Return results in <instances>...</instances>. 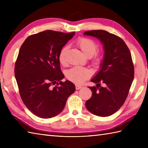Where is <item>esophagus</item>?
Wrapping results in <instances>:
<instances>
[{
  "label": "esophagus",
  "instance_id": "obj_1",
  "mask_svg": "<svg viewBox=\"0 0 148 148\" xmlns=\"http://www.w3.org/2000/svg\"><path fill=\"white\" fill-rule=\"evenodd\" d=\"M81 88H82V86H79V85H78V84H76V89L77 90H79V89H81Z\"/></svg>",
  "mask_w": 148,
  "mask_h": 148
}]
</instances>
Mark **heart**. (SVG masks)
<instances>
[{"label":"heart","mask_w":148,"mask_h":148,"mask_svg":"<svg viewBox=\"0 0 148 148\" xmlns=\"http://www.w3.org/2000/svg\"><path fill=\"white\" fill-rule=\"evenodd\" d=\"M77 44L85 55L88 57L92 56L98 49V45L95 40L87 37H81L77 40ZM68 49L69 46H65L59 53V62L63 65L67 64L65 53L67 51ZM100 60V56L97 53L94 57V62L98 63ZM91 75H92V72L88 69L81 67H74L66 72V77L67 78V79L77 84L83 83L84 81L89 78Z\"/></svg>","instance_id":"1"}]
</instances>
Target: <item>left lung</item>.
Listing matches in <instances>:
<instances>
[{
    "label": "left lung",
    "instance_id": "obj_1",
    "mask_svg": "<svg viewBox=\"0 0 148 148\" xmlns=\"http://www.w3.org/2000/svg\"><path fill=\"white\" fill-rule=\"evenodd\" d=\"M84 35L99 39L104 49L100 70L91 80L97 86L89 87L92 96L86 102V108L97 116H111L124 103L134 79L131 53L123 40L107 31L89 30ZM100 83L103 87L100 86Z\"/></svg>",
    "mask_w": 148,
    "mask_h": 148
}]
</instances>
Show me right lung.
I'll list each match as a JSON object with an SVG mask.
<instances>
[{
	"instance_id": "add662e5",
	"label": "right lung",
	"mask_w": 148,
	"mask_h": 148,
	"mask_svg": "<svg viewBox=\"0 0 148 148\" xmlns=\"http://www.w3.org/2000/svg\"><path fill=\"white\" fill-rule=\"evenodd\" d=\"M74 34L45 30L28 37L21 46L14 76L24 104L39 118L58 115L76 90L71 81H61L64 75L58 59L61 49Z\"/></svg>"
}]
</instances>
